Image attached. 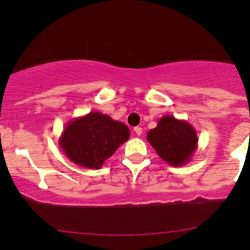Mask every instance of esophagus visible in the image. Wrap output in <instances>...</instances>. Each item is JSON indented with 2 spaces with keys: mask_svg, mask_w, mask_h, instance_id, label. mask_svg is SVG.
I'll list each match as a JSON object with an SVG mask.
<instances>
[{
  "mask_svg": "<svg viewBox=\"0 0 250 250\" xmlns=\"http://www.w3.org/2000/svg\"><path fill=\"white\" fill-rule=\"evenodd\" d=\"M134 132H135V134H136V135L140 136V135L142 134V128H141V127H139V126H138V127H135V128H134Z\"/></svg>",
  "mask_w": 250,
  "mask_h": 250,
  "instance_id": "34e87169",
  "label": "esophagus"
}]
</instances>
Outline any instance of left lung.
Listing matches in <instances>:
<instances>
[{"instance_id":"left-lung-1","label":"left lung","mask_w":250,"mask_h":250,"mask_svg":"<svg viewBox=\"0 0 250 250\" xmlns=\"http://www.w3.org/2000/svg\"><path fill=\"white\" fill-rule=\"evenodd\" d=\"M146 140L160 158L174 167L189 163L198 148V134L193 126L172 115L163 116L156 127L146 133Z\"/></svg>"}]
</instances>
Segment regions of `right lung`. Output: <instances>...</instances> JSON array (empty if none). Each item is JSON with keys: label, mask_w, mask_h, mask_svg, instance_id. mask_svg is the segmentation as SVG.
<instances>
[{"label": "right lung", "mask_w": 250, "mask_h": 250, "mask_svg": "<svg viewBox=\"0 0 250 250\" xmlns=\"http://www.w3.org/2000/svg\"><path fill=\"white\" fill-rule=\"evenodd\" d=\"M128 138L129 129L125 124L100 111H92L68 123L59 146L74 164L99 169Z\"/></svg>", "instance_id": "add662e5"}]
</instances>
